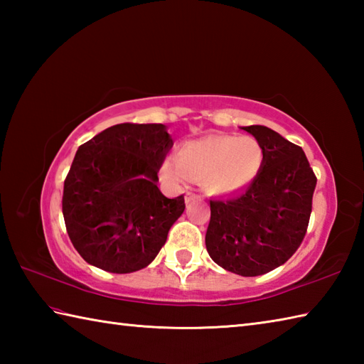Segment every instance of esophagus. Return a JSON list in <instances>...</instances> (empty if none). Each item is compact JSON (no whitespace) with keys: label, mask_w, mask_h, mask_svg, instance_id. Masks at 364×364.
Segmentation results:
<instances>
[{"label":"esophagus","mask_w":364,"mask_h":364,"mask_svg":"<svg viewBox=\"0 0 364 364\" xmlns=\"http://www.w3.org/2000/svg\"><path fill=\"white\" fill-rule=\"evenodd\" d=\"M194 198H196L194 194H188V196H186V203H191Z\"/></svg>","instance_id":"esophagus-1"}]
</instances>
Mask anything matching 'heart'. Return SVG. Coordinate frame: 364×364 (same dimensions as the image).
Returning a JSON list of instances; mask_svg holds the SVG:
<instances>
[{
  "label": "heart",
  "mask_w": 364,
  "mask_h": 364,
  "mask_svg": "<svg viewBox=\"0 0 364 364\" xmlns=\"http://www.w3.org/2000/svg\"><path fill=\"white\" fill-rule=\"evenodd\" d=\"M264 166V150L250 136H206L180 146L176 158H167L162 175L175 186L189 176L211 196H227L249 188Z\"/></svg>",
  "instance_id": "b5f03b06"
}]
</instances>
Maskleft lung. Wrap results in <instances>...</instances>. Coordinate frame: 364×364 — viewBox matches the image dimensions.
<instances>
[{
	"instance_id": "1",
	"label": "left lung",
	"mask_w": 364,
	"mask_h": 364,
	"mask_svg": "<svg viewBox=\"0 0 364 364\" xmlns=\"http://www.w3.org/2000/svg\"><path fill=\"white\" fill-rule=\"evenodd\" d=\"M242 129L262 145L264 166L241 194L211 200L205 242L215 264L257 277L284 264L304 241L318 180L299 145L262 125Z\"/></svg>"
}]
</instances>
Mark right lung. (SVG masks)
<instances>
[{"label": "right lung", "mask_w": 364, "mask_h": 364, "mask_svg": "<svg viewBox=\"0 0 364 364\" xmlns=\"http://www.w3.org/2000/svg\"><path fill=\"white\" fill-rule=\"evenodd\" d=\"M172 145L162 123H120L80 146L64 181L63 214L84 261L129 274L156 258L186 208L183 196L167 198L156 184Z\"/></svg>", "instance_id": "add662e5"}]
</instances>
